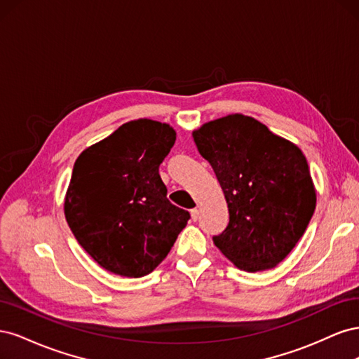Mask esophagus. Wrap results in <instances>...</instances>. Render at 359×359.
Wrapping results in <instances>:
<instances>
[{"mask_svg":"<svg viewBox=\"0 0 359 359\" xmlns=\"http://www.w3.org/2000/svg\"><path fill=\"white\" fill-rule=\"evenodd\" d=\"M190 214H191V220L193 222H198V219H199V210L198 208H193V210H190Z\"/></svg>","mask_w":359,"mask_h":359,"instance_id":"1","label":"esophagus"}]
</instances>
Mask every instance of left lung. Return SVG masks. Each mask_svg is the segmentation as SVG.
Returning <instances> with one entry per match:
<instances>
[{
	"mask_svg": "<svg viewBox=\"0 0 359 359\" xmlns=\"http://www.w3.org/2000/svg\"><path fill=\"white\" fill-rule=\"evenodd\" d=\"M229 208L215 247L247 273L274 268L297 245L316 208L302 151L252 116L232 114L193 132Z\"/></svg>",
	"mask_w": 359,
	"mask_h": 359,
	"instance_id": "obj_1",
	"label": "left lung"
}]
</instances>
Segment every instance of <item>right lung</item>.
Returning a JSON list of instances; mask_svg holds the SVG:
<instances>
[{
    "label": "right lung",
    "mask_w": 359,
    "mask_h": 359,
    "mask_svg": "<svg viewBox=\"0 0 359 359\" xmlns=\"http://www.w3.org/2000/svg\"><path fill=\"white\" fill-rule=\"evenodd\" d=\"M169 124L136 119L82 151L64 214L82 248L123 277H144L168 256L190 214L166 198L158 166L175 144Z\"/></svg>",
    "instance_id": "obj_1"
}]
</instances>
